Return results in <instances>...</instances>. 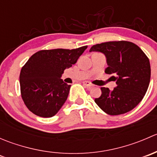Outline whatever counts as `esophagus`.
Returning <instances> with one entry per match:
<instances>
[{"instance_id": "1", "label": "esophagus", "mask_w": 157, "mask_h": 157, "mask_svg": "<svg viewBox=\"0 0 157 157\" xmlns=\"http://www.w3.org/2000/svg\"><path fill=\"white\" fill-rule=\"evenodd\" d=\"M83 85H84V86H87V87H92V86H93V85L89 81H83Z\"/></svg>"}]
</instances>
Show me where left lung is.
Wrapping results in <instances>:
<instances>
[{
  "mask_svg": "<svg viewBox=\"0 0 157 157\" xmlns=\"http://www.w3.org/2000/svg\"><path fill=\"white\" fill-rule=\"evenodd\" d=\"M90 52H102L106 57L107 74H112L117 86L101 87L102 95L95 102L110 115L132 110L143 99L150 80L149 58L137 45L128 41H112L93 45Z\"/></svg>",
  "mask_w": 157,
  "mask_h": 157,
  "instance_id": "obj_1",
  "label": "left lung"
}]
</instances>
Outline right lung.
I'll return each mask as SVG.
<instances>
[{"instance_id": "add662e5", "label": "right lung", "mask_w": 157, "mask_h": 157, "mask_svg": "<svg viewBox=\"0 0 157 157\" xmlns=\"http://www.w3.org/2000/svg\"><path fill=\"white\" fill-rule=\"evenodd\" d=\"M87 45L74 49L41 50L32 55L20 74L21 97L30 112L43 118L58 113L68 96L71 85L61 79Z\"/></svg>"}]
</instances>
